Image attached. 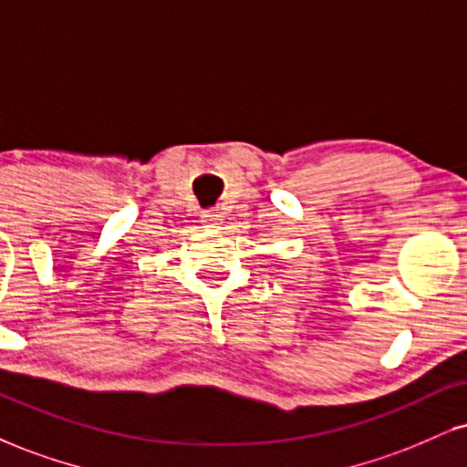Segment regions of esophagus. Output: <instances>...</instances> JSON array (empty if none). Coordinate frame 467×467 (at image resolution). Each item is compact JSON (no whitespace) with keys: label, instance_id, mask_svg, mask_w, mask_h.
Instances as JSON below:
<instances>
[{"label":"esophagus","instance_id":"obj_1","mask_svg":"<svg viewBox=\"0 0 467 467\" xmlns=\"http://www.w3.org/2000/svg\"><path fill=\"white\" fill-rule=\"evenodd\" d=\"M219 222H222V215H219V213H215V211H209V213H204V215H202V223H206V226H217Z\"/></svg>","mask_w":467,"mask_h":467}]
</instances>
